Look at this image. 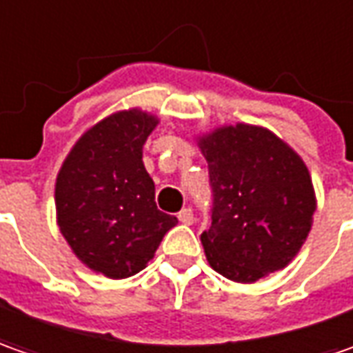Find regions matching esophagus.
<instances>
[{
  "instance_id": "esophagus-1",
  "label": "esophagus",
  "mask_w": 353,
  "mask_h": 353,
  "mask_svg": "<svg viewBox=\"0 0 353 353\" xmlns=\"http://www.w3.org/2000/svg\"><path fill=\"white\" fill-rule=\"evenodd\" d=\"M177 219H179V223H183V225H193V211L191 209H181L179 213H177Z\"/></svg>"
}]
</instances>
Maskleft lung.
I'll use <instances>...</instances> for the list:
<instances>
[{"label":"left lung","instance_id":"8db88e82","mask_svg":"<svg viewBox=\"0 0 353 353\" xmlns=\"http://www.w3.org/2000/svg\"><path fill=\"white\" fill-rule=\"evenodd\" d=\"M213 188L207 261L236 283L283 270L309 236L316 197L309 170L272 130L236 123L197 139Z\"/></svg>","mask_w":353,"mask_h":353}]
</instances>
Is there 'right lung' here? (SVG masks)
Here are the masks:
<instances>
[{
  "mask_svg": "<svg viewBox=\"0 0 353 353\" xmlns=\"http://www.w3.org/2000/svg\"><path fill=\"white\" fill-rule=\"evenodd\" d=\"M158 117L117 111L85 130L56 177V221L68 246L95 274L125 279L154 258L176 216L154 201L142 146Z\"/></svg>",
  "mask_w": 353,
  "mask_h": 353,
  "instance_id": "obj_1",
  "label": "right lung"
}]
</instances>
